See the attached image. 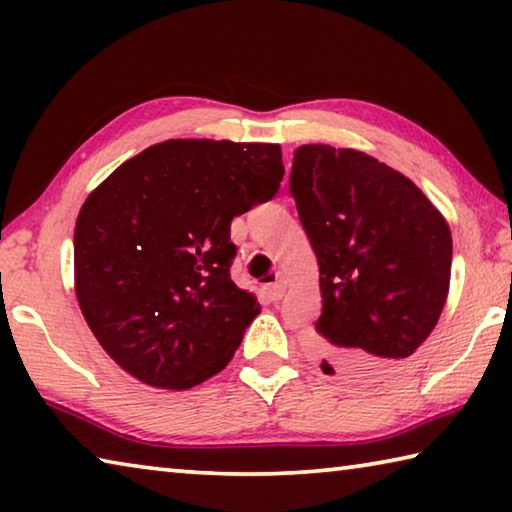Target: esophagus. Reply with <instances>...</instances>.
<instances>
[{"label":"esophagus","instance_id":"34e87169","mask_svg":"<svg viewBox=\"0 0 512 512\" xmlns=\"http://www.w3.org/2000/svg\"><path fill=\"white\" fill-rule=\"evenodd\" d=\"M284 291H287V282H284V280L273 282V284H268V287H266V293H268V298H271V300H280L284 296Z\"/></svg>","mask_w":512,"mask_h":512}]
</instances>
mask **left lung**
Returning <instances> with one entry per match:
<instances>
[{
    "mask_svg": "<svg viewBox=\"0 0 512 512\" xmlns=\"http://www.w3.org/2000/svg\"><path fill=\"white\" fill-rule=\"evenodd\" d=\"M289 194L318 259L320 370L379 377L400 368L445 307V216L404 173L329 144L293 151Z\"/></svg>",
    "mask_w": 512,
    "mask_h": 512,
    "instance_id": "8db88e82",
    "label": "left lung"
}]
</instances>
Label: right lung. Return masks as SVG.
Wrapping results in <instances>:
<instances>
[{
  "label": "right lung",
  "mask_w": 512,
  "mask_h": 512,
  "mask_svg": "<svg viewBox=\"0 0 512 512\" xmlns=\"http://www.w3.org/2000/svg\"><path fill=\"white\" fill-rule=\"evenodd\" d=\"M282 176L280 144L167 140L92 189L74 228V291L121 370L185 391L228 366L259 314L230 280V223Z\"/></svg>",
  "instance_id": "right-lung-1"
}]
</instances>
